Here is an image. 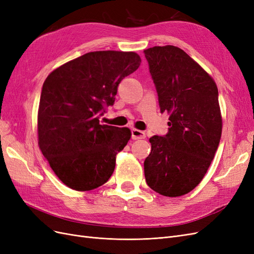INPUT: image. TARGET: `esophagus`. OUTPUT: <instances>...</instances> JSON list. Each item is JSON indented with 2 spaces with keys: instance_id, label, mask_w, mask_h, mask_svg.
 Wrapping results in <instances>:
<instances>
[{
  "instance_id": "obj_1",
  "label": "esophagus",
  "mask_w": 254,
  "mask_h": 254,
  "mask_svg": "<svg viewBox=\"0 0 254 254\" xmlns=\"http://www.w3.org/2000/svg\"><path fill=\"white\" fill-rule=\"evenodd\" d=\"M145 132L141 131V130L137 129H132L131 130V139L132 140H139V139H145Z\"/></svg>"
}]
</instances>
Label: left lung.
Masks as SVG:
<instances>
[{
  "instance_id": "8db88e82",
  "label": "left lung",
  "mask_w": 254,
  "mask_h": 254,
  "mask_svg": "<svg viewBox=\"0 0 254 254\" xmlns=\"http://www.w3.org/2000/svg\"><path fill=\"white\" fill-rule=\"evenodd\" d=\"M144 54L160 111L171 114L167 133L149 139L146 183L163 196H182L200 183L218 148V90L211 76L179 48L153 47Z\"/></svg>"
}]
</instances>
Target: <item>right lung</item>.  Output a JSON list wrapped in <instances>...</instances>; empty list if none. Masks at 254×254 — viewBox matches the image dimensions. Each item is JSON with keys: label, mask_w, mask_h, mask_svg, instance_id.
<instances>
[{"label": "right lung", "mask_w": 254, "mask_h": 254, "mask_svg": "<svg viewBox=\"0 0 254 254\" xmlns=\"http://www.w3.org/2000/svg\"><path fill=\"white\" fill-rule=\"evenodd\" d=\"M141 58L133 52H91L68 61L45 79L38 111L39 147L58 178L76 190L109 180L115 156L127 145L128 128L102 124L120 82Z\"/></svg>", "instance_id": "obj_1"}]
</instances>
